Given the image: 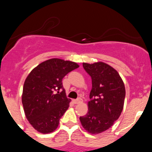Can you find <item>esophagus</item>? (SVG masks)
<instances>
[{"label": "esophagus", "instance_id": "34e87169", "mask_svg": "<svg viewBox=\"0 0 152 152\" xmlns=\"http://www.w3.org/2000/svg\"><path fill=\"white\" fill-rule=\"evenodd\" d=\"M82 102H83V101H82V99L81 98H78L77 99H74V100L73 101V102H74L75 104H80V103H81Z\"/></svg>", "mask_w": 152, "mask_h": 152}]
</instances>
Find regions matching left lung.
<instances>
[{
	"label": "left lung",
	"mask_w": 152,
	"mask_h": 152,
	"mask_svg": "<svg viewBox=\"0 0 152 152\" xmlns=\"http://www.w3.org/2000/svg\"><path fill=\"white\" fill-rule=\"evenodd\" d=\"M83 66L91 77L92 88L88 113L79 119L88 133L100 134L113 126L121 114L126 95L124 83L116 70L105 63H83Z\"/></svg>",
	"instance_id": "left-lung-1"
}]
</instances>
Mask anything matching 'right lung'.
<instances>
[{"label": "right lung", "instance_id": "right-lung-1", "mask_svg": "<svg viewBox=\"0 0 152 152\" xmlns=\"http://www.w3.org/2000/svg\"><path fill=\"white\" fill-rule=\"evenodd\" d=\"M78 67L75 62L51 58L40 64L28 75L22 104L26 118L38 132L49 134L57 129L71 102L66 96L62 79ZM60 90L62 91L59 92Z\"/></svg>", "mask_w": 152, "mask_h": 152}]
</instances>
